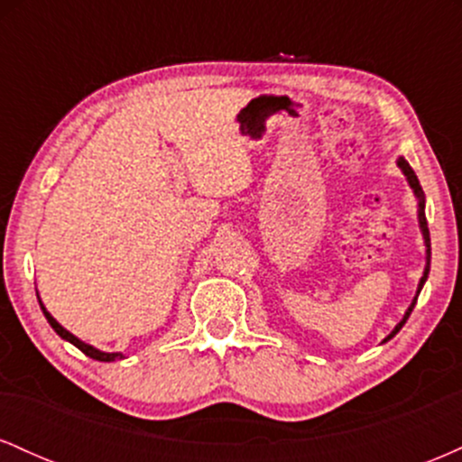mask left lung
<instances>
[{"label":"left lung","mask_w":462,"mask_h":462,"mask_svg":"<svg viewBox=\"0 0 462 462\" xmlns=\"http://www.w3.org/2000/svg\"><path fill=\"white\" fill-rule=\"evenodd\" d=\"M397 164H400V169H402V171H404V176H406V180H408V184H411V189L415 190V195H417V199H419V227H421L423 241H426V272H423L421 280H419V289H417V295H415V300H412V304L408 306V310H406L404 319H402L400 323H397V326H395V330L391 332L389 337L384 338V341H389V338H393L395 334L402 330V326H404L408 317H411L412 309H415V304H417V298H419V291H421L423 282H426V280H428V273H430V230H428V221H426V199H423V190H421V184H419V180H417V176H415V171H412V169H411V164H408V162L404 161V158H400V161H397Z\"/></svg>","instance_id":"8db88e82"}]
</instances>
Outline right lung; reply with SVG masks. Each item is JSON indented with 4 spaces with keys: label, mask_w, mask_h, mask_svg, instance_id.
<instances>
[{
    "label": "right lung",
    "mask_w": 462,
    "mask_h": 462,
    "mask_svg": "<svg viewBox=\"0 0 462 462\" xmlns=\"http://www.w3.org/2000/svg\"><path fill=\"white\" fill-rule=\"evenodd\" d=\"M39 301H41V300H39ZM41 309H43V315H45V319L50 321V326L54 328L58 337H62V338H65V341L73 343V346H76V347L79 349V352H84V354H87L88 358H93V360H99V363H113V360H121V358H124V354H119V352H113V354H108V352H99V349H95L93 346H87V343H84V341H79L78 337H73L71 332L65 330V328H62L60 323H58V321L54 319V317H51L50 312L45 310V306H43V304H41Z\"/></svg>",
    "instance_id": "right-lung-1"
}]
</instances>
